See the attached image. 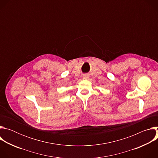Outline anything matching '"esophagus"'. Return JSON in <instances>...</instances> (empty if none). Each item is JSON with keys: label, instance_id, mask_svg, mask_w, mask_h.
I'll return each mask as SVG.
<instances>
[{"label": "esophagus", "instance_id": "34e87169", "mask_svg": "<svg viewBox=\"0 0 158 158\" xmlns=\"http://www.w3.org/2000/svg\"><path fill=\"white\" fill-rule=\"evenodd\" d=\"M82 78H83V79L87 80V79H89V75L88 74H84L83 76H82Z\"/></svg>", "mask_w": 158, "mask_h": 158}]
</instances>
